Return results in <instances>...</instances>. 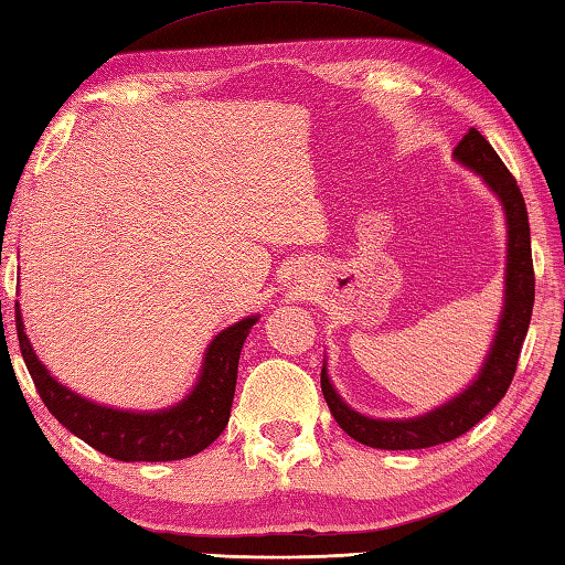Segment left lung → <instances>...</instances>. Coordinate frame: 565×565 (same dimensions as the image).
<instances>
[{
  "label": "left lung",
  "instance_id": "1",
  "mask_svg": "<svg viewBox=\"0 0 565 565\" xmlns=\"http://www.w3.org/2000/svg\"><path fill=\"white\" fill-rule=\"evenodd\" d=\"M452 157L467 169L480 174L484 184L502 201L507 216V275H504V307L499 317L492 349L484 359L477 379L462 393L443 403L430 413L408 420H379L349 408L334 391L322 366V393L334 420L349 438L379 450H420L433 445L450 443L475 428L484 415L504 398L514 379L521 344H524L531 310H534V260H531L529 214L516 179L504 167L494 147L484 140L480 130L470 127Z\"/></svg>",
  "mask_w": 565,
  "mask_h": 565
}]
</instances>
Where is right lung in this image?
I'll list each match as a JSON object with an SVG mask.
<instances>
[{"instance_id": "obj_1", "label": "right lung", "mask_w": 565, "mask_h": 565, "mask_svg": "<svg viewBox=\"0 0 565 565\" xmlns=\"http://www.w3.org/2000/svg\"><path fill=\"white\" fill-rule=\"evenodd\" d=\"M14 315L21 356L53 418L90 448L120 462L184 460L206 450L218 438L231 418L243 342L250 327L258 322V315H250L214 337L204 354L196 386L177 406L135 413L98 406L53 379L29 344L19 302Z\"/></svg>"}]
</instances>
